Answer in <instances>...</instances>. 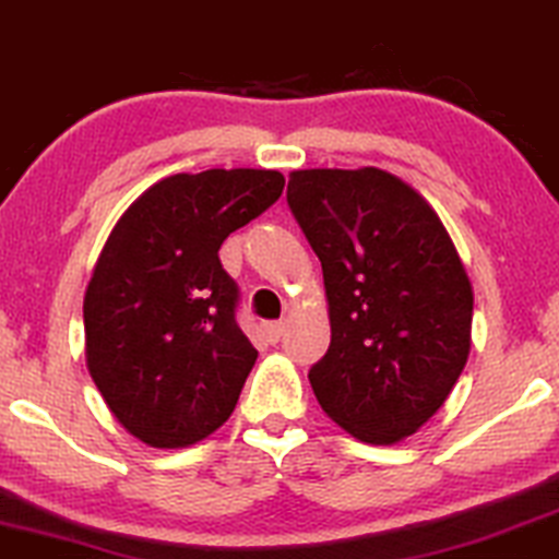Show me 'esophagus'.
<instances>
[{"label": "esophagus", "mask_w": 559, "mask_h": 559, "mask_svg": "<svg viewBox=\"0 0 559 559\" xmlns=\"http://www.w3.org/2000/svg\"><path fill=\"white\" fill-rule=\"evenodd\" d=\"M264 332H266V340H269V342H272V344H277V342L282 340V334H285V323H282V321L266 323V326H264Z\"/></svg>", "instance_id": "1"}]
</instances>
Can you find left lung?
<instances>
[{
    "label": "left lung",
    "instance_id": "8db88e82",
    "mask_svg": "<svg viewBox=\"0 0 559 559\" xmlns=\"http://www.w3.org/2000/svg\"><path fill=\"white\" fill-rule=\"evenodd\" d=\"M287 204L326 287L332 344L308 373L321 409L362 443L415 436L472 349V282L445 225L381 168L293 170Z\"/></svg>",
    "mask_w": 559,
    "mask_h": 559
}]
</instances>
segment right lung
Listing matches in <instances>:
<instances>
[{
	"label": "right lung",
	"instance_id": "add662e5",
	"mask_svg": "<svg viewBox=\"0 0 559 559\" xmlns=\"http://www.w3.org/2000/svg\"><path fill=\"white\" fill-rule=\"evenodd\" d=\"M280 170L212 168L150 186L119 217L90 277L87 370L121 427L186 448L236 409L259 353L236 321L219 246L277 202Z\"/></svg>",
	"mask_w": 559,
	"mask_h": 559
}]
</instances>
